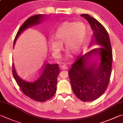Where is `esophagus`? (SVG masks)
Instances as JSON below:
<instances>
[{"instance_id": "1", "label": "esophagus", "mask_w": 123, "mask_h": 123, "mask_svg": "<svg viewBox=\"0 0 123 123\" xmlns=\"http://www.w3.org/2000/svg\"><path fill=\"white\" fill-rule=\"evenodd\" d=\"M61 68L62 69H68V66H67L65 64H62V65H61Z\"/></svg>"}]
</instances>
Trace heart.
I'll return each instance as SVG.
<instances>
[{
  "label": "heart",
  "mask_w": 123,
  "mask_h": 123,
  "mask_svg": "<svg viewBox=\"0 0 123 123\" xmlns=\"http://www.w3.org/2000/svg\"><path fill=\"white\" fill-rule=\"evenodd\" d=\"M87 34L85 25L81 22L66 21L58 27L55 37H51L49 44L55 56L59 57L65 43L66 49L74 54L79 51Z\"/></svg>",
  "instance_id": "obj_1"
}]
</instances>
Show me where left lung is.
I'll return each mask as SVG.
<instances>
[{"label": "left lung", "mask_w": 123, "mask_h": 123, "mask_svg": "<svg viewBox=\"0 0 123 123\" xmlns=\"http://www.w3.org/2000/svg\"><path fill=\"white\" fill-rule=\"evenodd\" d=\"M81 16L88 21L93 31L92 44H98L102 47L95 48L82 56L79 55L68 71V75L76 96L82 101L90 102L99 98L107 88L111 74L112 52L109 36L103 25L87 14ZM95 54L101 57L98 67L87 64L89 57Z\"/></svg>", "instance_id": "8db88e82"}]
</instances>
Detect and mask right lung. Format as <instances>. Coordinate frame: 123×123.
Returning <instances> with one entry per match:
<instances>
[{
	"mask_svg": "<svg viewBox=\"0 0 123 123\" xmlns=\"http://www.w3.org/2000/svg\"><path fill=\"white\" fill-rule=\"evenodd\" d=\"M42 15H35L30 17L20 27L14 41L27 28L40 23ZM59 73L58 65L44 62L42 68L33 75L18 74L12 64L14 78L25 95L37 102H45L51 98L56 92L57 76Z\"/></svg>",
	"mask_w": 123,
	"mask_h": 123,
	"instance_id": "add662e5",
	"label": "right lung"
}]
</instances>
